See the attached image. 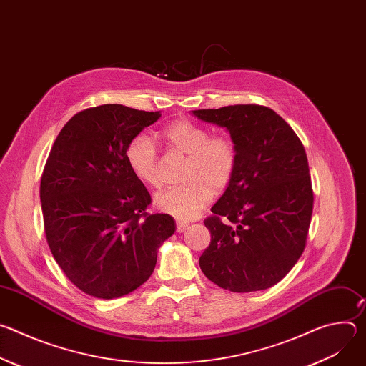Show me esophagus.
<instances>
[{
	"label": "esophagus",
	"mask_w": 366,
	"mask_h": 366,
	"mask_svg": "<svg viewBox=\"0 0 366 366\" xmlns=\"http://www.w3.org/2000/svg\"><path fill=\"white\" fill-rule=\"evenodd\" d=\"M187 227H188V223H185V222H179V220L177 222V232H178V233H182Z\"/></svg>",
	"instance_id": "34e87169"
}]
</instances>
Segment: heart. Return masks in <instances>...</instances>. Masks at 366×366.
<instances>
[{
	"label": "heart",
	"mask_w": 366,
	"mask_h": 366,
	"mask_svg": "<svg viewBox=\"0 0 366 366\" xmlns=\"http://www.w3.org/2000/svg\"><path fill=\"white\" fill-rule=\"evenodd\" d=\"M168 146L187 156L182 168V184L154 195L158 210L174 216L179 222L197 217L213 199V194L223 191L232 181L237 154L233 142L226 136L208 137V132L197 123L179 119L162 129ZM126 162L132 174L147 187H158V154L146 133L133 136L126 146Z\"/></svg>",
	"instance_id": "obj_1"
}]
</instances>
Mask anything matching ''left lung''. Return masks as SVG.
<instances>
[{"instance_id":"8db88e82","label":"left lung","mask_w":366,"mask_h":366,"mask_svg":"<svg viewBox=\"0 0 366 366\" xmlns=\"http://www.w3.org/2000/svg\"><path fill=\"white\" fill-rule=\"evenodd\" d=\"M192 116L224 127L237 154L234 175L204 222L212 242L199 268L233 292L267 290L304 252L315 199L304 146L287 122L264 106L239 104Z\"/></svg>"}]
</instances>
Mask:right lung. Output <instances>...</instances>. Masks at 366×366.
<instances>
[{
    "label": "right lung",
    "instance_id": "add662e5",
    "mask_svg": "<svg viewBox=\"0 0 366 366\" xmlns=\"http://www.w3.org/2000/svg\"><path fill=\"white\" fill-rule=\"evenodd\" d=\"M159 117L122 104L86 109L49 153L40 182L47 244L69 281L95 298H119L146 282L177 230L171 216L146 213L150 194L124 154Z\"/></svg>",
    "mask_w": 366,
    "mask_h": 366
}]
</instances>
